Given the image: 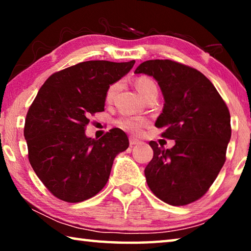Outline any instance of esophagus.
<instances>
[{
    "label": "esophagus",
    "mask_w": 251,
    "mask_h": 251,
    "mask_svg": "<svg viewBox=\"0 0 251 251\" xmlns=\"http://www.w3.org/2000/svg\"><path fill=\"white\" fill-rule=\"evenodd\" d=\"M129 144H130V146L138 145V144H141V141H138V139L135 137H129Z\"/></svg>",
    "instance_id": "esophagus-1"
}]
</instances>
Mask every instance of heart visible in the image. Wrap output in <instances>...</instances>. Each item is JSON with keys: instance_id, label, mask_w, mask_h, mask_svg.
Here are the masks:
<instances>
[{"instance_id": "obj_1", "label": "heart", "mask_w": 251, "mask_h": 251, "mask_svg": "<svg viewBox=\"0 0 251 251\" xmlns=\"http://www.w3.org/2000/svg\"><path fill=\"white\" fill-rule=\"evenodd\" d=\"M135 86L137 88V91L143 99H145L147 95H150L152 92H157V86L154 80L150 77H146V76H142V77H138L135 82ZM118 90H120V83H114L109 85L107 91H106L105 94V100L107 103H112L114 97L117 94ZM145 121L142 120V118L137 117H123L120 121L117 122V124L123 129H126L131 133H138L139 130L144 125Z\"/></svg>"}]
</instances>
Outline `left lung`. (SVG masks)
<instances>
[{
	"instance_id": "obj_1",
	"label": "left lung",
	"mask_w": 251,
	"mask_h": 251,
	"mask_svg": "<svg viewBox=\"0 0 251 251\" xmlns=\"http://www.w3.org/2000/svg\"><path fill=\"white\" fill-rule=\"evenodd\" d=\"M152 76L163 93V113L155 123L171 150L151 141L154 157L145 168L151 190L173 206L201 198L226 161L230 114L214 85L201 72L171 59H151L135 70Z\"/></svg>"
}]
</instances>
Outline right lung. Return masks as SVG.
I'll return each instance as SVG.
<instances>
[{"label": "right lung", "mask_w": 251, "mask_h": 251, "mask_svg": "<svg viewBox=\"0 0 251 251\" xmlns=\"http://www.w3.org/2000/svg\"><path fill=\"white\" fill-rule=\"evenodd\" d=\"M135 61H87L56 72L45 80L26 114L24 137L29 164L55 197L79 202L95 196L108 180L117 154L129 146L113 128L100 139L87 137L88 117L103 112L105 94Z\"/></svg>", "instance_id": "1"}]
</instances>
